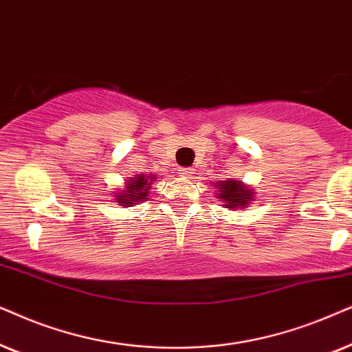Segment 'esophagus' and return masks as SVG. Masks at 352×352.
Masks as SVG:
<instances>
[{"instance_id": "34e87169", "label": "esophagus", "mask_w": 352, "mask_h": 352, "mask_svg": "<svg viewBox=\"0 0 352 352\" xmlns=\"http://www.w3.org/2000/svg\"><path fill=\"white\" fill-rule=\"evenodd\" d=\"M179 173L182 177H184V179H191V177H193V173H195V168L182 167V168H179Z\"/></svg>"}]
</instances>
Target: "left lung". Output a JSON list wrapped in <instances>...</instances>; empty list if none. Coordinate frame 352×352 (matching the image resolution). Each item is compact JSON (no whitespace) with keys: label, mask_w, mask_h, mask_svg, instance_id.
<instances>
[{"label":"left lung","mask_w":352,"mask_h":352,"mask_svg":"<svg viewBox=\"0 0 352 352\" xmlns=\"http://www.w3.org/2000/svg\"><path fill=\"white\" fill-rule=\"evenodd\" d=\"M214 188L215 198L222 201L223 208L235 210V209H245L248 204H251V201H256V191L251 188L250 185H245L241 180H222L215 182Z\"/></svg>","instance_id":"left-lung-1"}]
</instances>
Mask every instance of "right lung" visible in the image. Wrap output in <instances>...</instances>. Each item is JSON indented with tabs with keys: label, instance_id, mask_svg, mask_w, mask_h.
<instances>
[{
	"label": "right lung",
	"instance_id": "1",
	"mask_svg": "<svg viewBox=\"0 0 352 352\" xmlns=\"http://www.w3.org/2000/svg\"><path fill=\"white\" fill-rule=\"evenodd\" d=\"M154 182H156V177H153L151 173L149 175L140 173V175L132 177L125 182V188L117 190L114 193L116 203L124 206V208H133L135 204L143 203L148 199L149 190H151Z\"/></svg>",
	"mask_w": 352,
	"mask_h": 352
}]
</instances>
